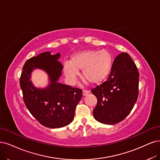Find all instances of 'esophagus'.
Listing matches in <instances>:
<instances>
[{
  "label": "esophagus",
  "mask_w": 160,
  "mask_h": 160,
  "mask_svg": "<svg viewBox=\"0 0 160 160\" xmlns=\"http://www.w3.org/2000/svg\"><path fill=\"white\" fill-rule=\"evenodd\" d=\"M89 93H90V92L88 90H83V92H82V94H83L84 96H87Z\"/></svg>",
  "instance_id": "1"
}]
</instances>
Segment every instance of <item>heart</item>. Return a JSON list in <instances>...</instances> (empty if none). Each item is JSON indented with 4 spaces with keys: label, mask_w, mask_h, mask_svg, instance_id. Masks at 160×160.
I'll return each instance as SVG.
<instances>
[{
    "label": "heart",
    "mask_w": 160,
    "mask_h": 160,
    "mask_svg": "<svg viewBox=\"0 0 160 160\" xmlns=\"http://www.w3.org/2000/svg\"><path fill=\"white\" fill-rule=\"evenodd\" d=\"M113 62V56L106 50H85L71 56L69 62L64 64L63 71L70 82H74L79 71L82 78L91 85H98L109 76Z\"/></svg>",
    "instance_id": "b5f03b06"
}]
</instances>
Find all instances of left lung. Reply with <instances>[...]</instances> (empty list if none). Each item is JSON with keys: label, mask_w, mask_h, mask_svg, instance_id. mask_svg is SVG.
<instances>
[{"label": "left lung", "mask_w": 160, "mask_h": 160, "mask_svg": "<svg viewBox=\"0 0 160 160\" xmlns=\"http://www.w3.org/2000/svg\"><path fill=\"white\" fill-rule=\"evenodd\" d=\"M139 75L128 53H121L114 59L107 80L92 90L98 99L93 110L98 122L112 125L128 116L138 100Z\"/></svg>", "instance_id": "1"}]
</instances>
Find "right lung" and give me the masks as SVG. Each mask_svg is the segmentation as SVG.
I'll return each mask as SVG.
<instances>
[{
    "mask_svg": "<svg viewBox=\"0 0 160 160\" xmlns=\"http://www.w3.org/2000/svg\"><path fill=\"white\" fill-rule=\"evenodd\" d=\"M60 54L42 52L26 62L20 78L23 100L27 109L40 124L50 128L68 125L74 120L82 90L58 82L63 66ZM41 69L48 74L50 83L45 89L36 88L30 80L32 72Z\"/></svg>",
    "mask_w": 160,
    "mask_h": 160,
    "instance_id": "1",
    "label": "right lung"
}]
</instances>
